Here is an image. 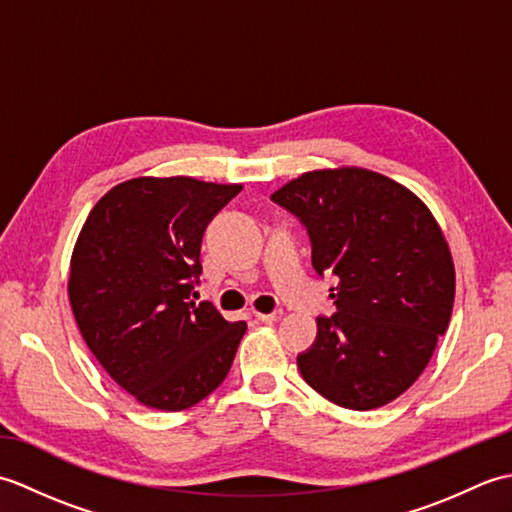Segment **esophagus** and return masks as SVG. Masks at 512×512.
Segmentation results:
<instances>
[{
    "instance_id": "1",
    "label": "esophagus",
    "mask_w": 512,
    "mask_h": 512,
    "mask_svg": "<svg viewBox=\"0 0 512 512\" xmlns=\"http://www.w3.org/2000/svg\"><path fill=\"white\" fill-rule=\"evenodd\" d=\"M255 319L262 321V323H277L281 319V310L277 312H270V314H262V312H255Z\"/></svg>"
}]
</instances>
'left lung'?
<instances>
[{
  "instance_id": "left-lung-1",
  "label": "left lung",
  "mask_w": 512,
  "mask_h": 512,
  "mask_svg": "<svg viewBox=\"0 0 512 512\" xmlns=\"http://www.w3.org/2000/svg\"><path fill=\"white\" fill-rule=\"evenodd\" d=\"M273 202L308 228L336 312L297 356L303 380L345 409L383 407L416 383L447 332L455 268L436 217L396 180L361 167L308 171Z\"/></svg>"
}]
</instances>
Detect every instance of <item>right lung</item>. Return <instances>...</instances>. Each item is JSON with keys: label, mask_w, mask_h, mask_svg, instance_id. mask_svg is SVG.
Listing matches in <instances>:
<instances>
[{"label": "right lung", "mask_w": 512, "mask_h": 512, "mask_svg": "<svg viewBox=\"0 0 512 512\" xmlns=\"http://www.w3.org/2000/svg\"><path fill=\"white\" fill-rule=\"evenodd\" d=\"M242 184L134 178L94 204L68 295L96 361L145 407L182 411L222 385L246 323L191 301L206 226Z\"/></svg>", "instance_id": "add662e5"}]
</instances>
